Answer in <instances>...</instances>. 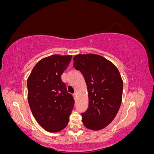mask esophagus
Listing matches in <instances>:
<instances>
[{
	"instance_id": "esophagus-1",
	"label": "esophagus",
	"mask_w": 154,
	"mask_h": 154,
	"mask_svg": "<svg viewBox=\"0 0 154 154\" xmlns=\"http://www.w3.org/2000/svg\"><path fill=\"white\" fill-rule=\"evenodd\" d=\"M72 96L74 97V100H76V97H77V94H76V93H74V94H72Z\"/></svg>"
}]
</instances>
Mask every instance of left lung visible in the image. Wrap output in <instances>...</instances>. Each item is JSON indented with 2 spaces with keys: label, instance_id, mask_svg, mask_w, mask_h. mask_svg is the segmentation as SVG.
<instances>
[{
  "label": "left lung",
  "instance_id": "obj_1",
  "mask_svg": "<svg viewBox=\"0 0 154 154\" xmlns=\"http://www.w3.org/2000/svg\"><path fill=\"white\" fill-rule=\"evenodd\" d=\"M73 67L85 78L88 107L82 113L85 127L93 130L105 128L115 118L122 103L123 83L114 64L98 54H77Z\"/></svg>",
  "mask_w": 154,
  "mask_h": 154
}]
</instances>
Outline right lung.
Returning a JSON list of instances; mask_svg holds the SVG:
<instances>
[{"label":"right lung","mask_w":154,"mask_h":154,"mask_svg":"<svg viewBox=\"0 0 154 154\" xmlns=\"http://www.w3.org/2000/svg\"><path fill=\"white\" fill-rule=\"evenodd\" d=\"M72 55L54 54L40 60L27 78V98L32 115L49 132L63 130L69 122L74 100L61 75Z\"/></svg>","instance_id":"1"}]
</instances>
